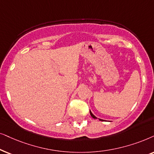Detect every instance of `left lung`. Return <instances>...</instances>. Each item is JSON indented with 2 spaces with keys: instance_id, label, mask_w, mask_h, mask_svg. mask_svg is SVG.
I'll list each match as a JSON object with an SVG mask.
<instances>
[{
  "instance_id": "8db88e82",
  "label": "left lung",
  "mask_w": 154,
  "mask_h": 154,
  "mask_svg": "<svg viewBox=\"0 0 154 154\" xmlns=\"http://www.w3.org/2000/svg\"><path fill=\"white\" fill-rule=\"evenodd\" d=\"M90 115H91V116L93 118H94V119H97V118H96V117L95 116H94V115H93V113H92V112H91V110H90ZM99 120H101V121H103V120H101V119H99Z\"/></svg>"
}]
</instances>
